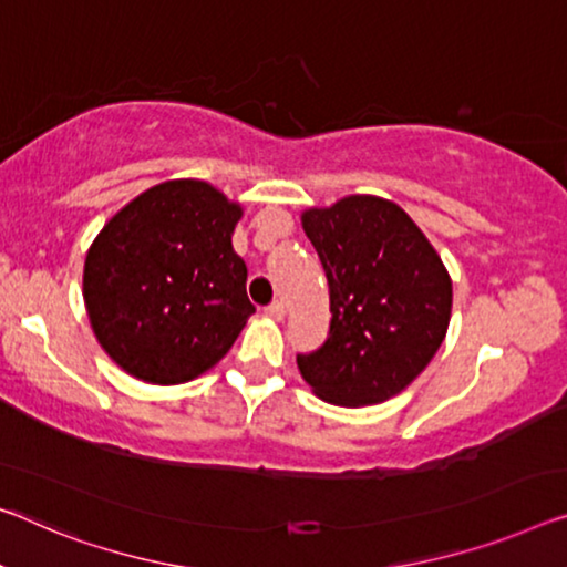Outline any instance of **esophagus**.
Listing matches in <instances>:
<instances>
[{"mask_svg": "<svg viewBox=\"0 0 567 567\" xmlns=\"http://www.w3.org/2000/svg\"><path fill=\"white\" fill-rule=\"evenodd\" d=\"M266 317L274 319V321H281L286 317V307L281 301H274L271 307H266Z\"/></svg>", "mask_w": 567, "mask_h": 567, "instance_id": "esophagus-1", "label": "esophagus"}]
</instances>
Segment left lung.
I'll return each mask as SVG.
<instances>
[{"label":"left lung","mask_w":567,"mask_h":567,"mask_svg":"<svg viewBox=\"0 0 567 567\" xmlns=\"http://www.w3.org/2000/svg\"><path fill=\"white\" fill-rule=\"evenodd\" d=\"M301 225L329 284L327 342L296 354L313 395L344 408L398 395L446 337L451 276L403 207L350 195L311 207Z\"/></svg>","instance_id":"1"}]
</instances>
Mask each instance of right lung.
I'll return each mask as SVG.
<instances>
[{
  "mask_svg": "<svg viewBox=\"0 0 567 567\" xmlns=\"http://www.w3.org/2000/svg\"><path fill=\"white\" fill-rule=\"evenodd\" d=\"M240 205L199 179H169L103 225L85 256L83 299L99 344L154 385L223 360L256 311L233 250Z\"/></svg>",
  "mask_w": 567,
  "mask_h": 567,
  "instance_id": "add662e5",
  "label": "right lung"
}]
</instances>
